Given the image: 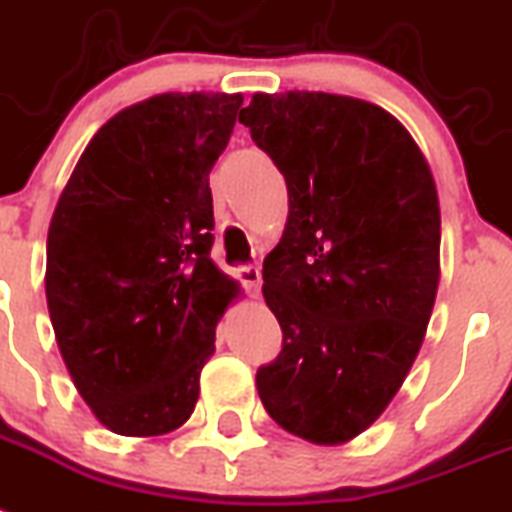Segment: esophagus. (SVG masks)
Returning a JSON list of instances; mask_svg holds the SVG:
<instances>
[{
  "label": "esophagus",
  "mask_w": 512,
  "mask_h": 512,
  "mask_svg": "<svg viewBox=\"0 0 512 512\" xmlns=\"http://www.w3.org/2000/svg\"><path fill=\"white\" fill-rule=\"evenodd\" d=\"M235 277L240 280V285L246 287L251 295H259L261 290V269L259 266H238L235 269Z\"/></svg>",
  "instance_id": "34e87169"
}]
</instances>
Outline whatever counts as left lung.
<instances>
[{"instance_id":"8db88e82","label":"left lung","mask_w":512,"mask_h":512,"mask_svg":"<svg viewBox=\"0 0 512 512\" xmlns=\"http://www.w3.org/2000/svg\"><path fill=\"white\" fill-rule=\"evenodd\" d=\"M287 183L264 298L282 350L256 374L266 413L314 445L366 432L416 361L439 285V198L390 112L322 91L253 94L240 112Z\"/></svg>"}]
</instances>
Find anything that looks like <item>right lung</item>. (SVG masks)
I'll use <instances>...</instances> for the list:
<instances>
[{
	"label": "right lung",
	"mask_w": 512,
	"mask_h": 512,
	"mask_svg": "<svg viewBox=\"0 0 512 512\" xmlns=\"http://www.w3.org/2000/svg\"><path fill=\"white\" fill-rule=\"evenodd\" d=\"M240 94H159L99 128L59 193L46 306L80 398L109 432L159 437L196 408L240 285L211 261L209 172Z\"/></svg>",
	"instance_id": "obj_1"
}]
</instances>
